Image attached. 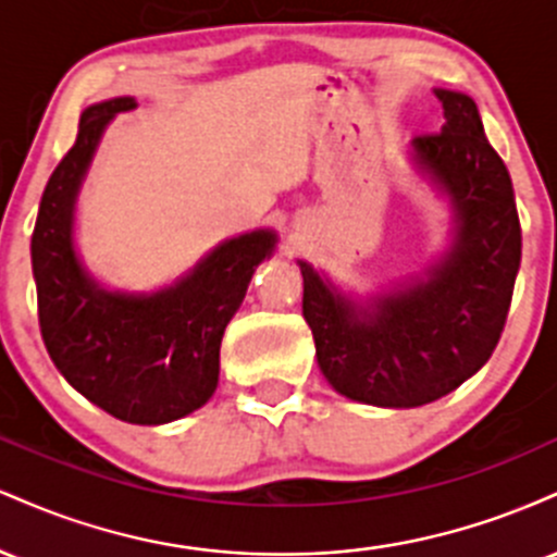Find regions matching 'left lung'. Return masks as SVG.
Returning <instances> with one entry per match:
<instances>
[{"mask_svg": "<svg viewBox=\"0 0 557 557\" xmlns=\"http://www.w3.org/2000/svg\"><path fill=\"white\" fill-rule=\"evenodd\" d=\"M445 125L408 146L413 170L450 207V243L417 277L354 296L298 259L317 363L337 393L417 408L461 387L490 361L521 267L508 168L484 136L476 101L434 88Z\"/></svg>", "mask_w": 557, "mask_h": 557, "instance_id": "8db88e82", "label": "left lung"}]
</instances>
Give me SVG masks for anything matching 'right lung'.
Segmentation results:
<instances>
[{
  "label": "right lung",
  "mask_w": 557,
  "mask_h": 557,
  "mask_svg": "<svg viewBox=\"0 0 557 557\" xmlns=\"http://www.w3.org/2000/svg\"><path fill=\"white\" fill-rule=\"evenodd\" d=\"M136 107L133 96H117L83 110L78 138L44 188L30 264L44 345L60 374L114 419L157 426L214 395L222 335L277 233L261 227L222 240L159 290L101 285L75 246V203L107 125Z\"/></svg>",
  "instance_id": "1"
}]
</instances>
